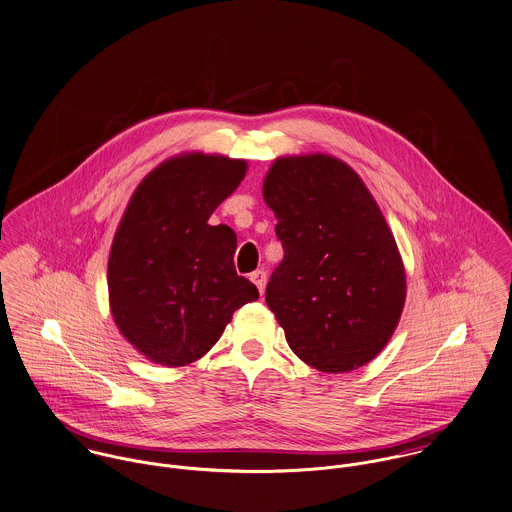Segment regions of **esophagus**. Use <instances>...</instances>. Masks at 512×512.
<instances>
[{"label": "esophagus", "mask_w": 512, "mask_h": 512, "mask_svg": "<svg viewBox=\"0 0 512 512\" xmlns=\"http://www.w3.org/2000/svg\"><path fill=\"white\" fill-rule=\"evenodd\" d=\"M249 279L259 288L261 294L265 292V284H267V273H265V271H255V273H251Z\"/></svg>", "instance_id": "esophagus-1"}]
</instances>
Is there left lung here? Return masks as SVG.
<instances>
[{
    "mask_svg": "<svg viewBox=\"0 0 512 512\" xmlns=\"http://www.w3.org/2000/svg\"><path fill=\"white\" fill-rule=\"evenodd\" d=\"M284 259L267 306L290 349L322 373H347L393 338L406 300L397 241L365 182L338 157H279L263 180Z\"/></svg>",
    "mask_w": 512,
    "mask_h": 512,
    "instance_id": "1",
    "label": "left lung"
}]
</instances>
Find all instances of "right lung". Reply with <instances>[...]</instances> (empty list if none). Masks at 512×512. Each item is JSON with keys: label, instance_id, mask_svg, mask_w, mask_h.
<instances>
[{"label": "right lung", "instance_id": "obj_1", "mask_svg": "<svg viewBox=\"0 0 512 512\" xmlns=\"http://www.w3.org/2000/svg\"><path fill=\"white\" fill-rule=\"evenodd\" d=\"M247 161L180 153L135 188L108 259L110 310L121 336L163 367L204 357L259 290L235 273L237 235L210 226Z\"/></svg>", "mask_w": 512, "mask_h": 512}]
</instances>
